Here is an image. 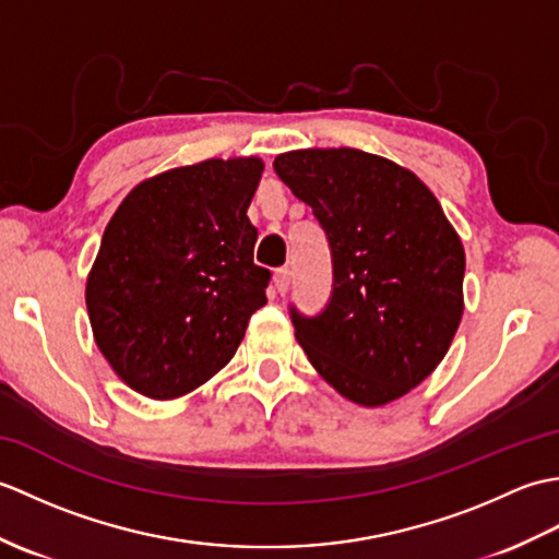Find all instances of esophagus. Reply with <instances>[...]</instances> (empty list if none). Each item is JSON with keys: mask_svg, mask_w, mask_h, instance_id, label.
I'll use <instances>...</instances> for the list:
<instances>
[{"mask_svg": "<svg viewBox=\"0 0 559 559\" xmlns=\"http://www.w3.org/2000/svg\"><path fill=\"white\" fill-rule=\"evenodd\" d=\"M273 286H276V290L281 295H286L288 288H290V271L288 269H278L276 273H273Z\"/></svg>", "mask_w": 559, "mask_h": 559, "instance_id": "obj_1", "label": "esophagus"}]
</instances>
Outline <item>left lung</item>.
<instances>
[{
	"mask_svg": "<svg viewBox=\"0 0 559 559\" xmlns=\"http://www.w3.org/2000/svg\"><path fill=\"white\" fill-rule=\"evenodd\" d=\"M312 206L334 257V295L295 338L343 399L379 408L430 377L463 317L466 252L418 175L360 148H298L273 160Z\"/></svg>",
	"mask_w": 559,
	"mask_h": 559,
	"instance_id": "left-lung-1",
	"label": "left lung"
}]
</instances>
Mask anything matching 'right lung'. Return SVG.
I'll return each instance as SVG.
<instances>
[{
	"instance_id": "right-lung-1",
	"label": "right lung",
	"mask_w": 559,
	"mask_h": 559,
	"mask_svg": "<svg viewBox=\"0 0 559 559\" xmlns=\"http://www.w3.org/2000/svg\"><path fill=\"white\" fill-rule=\"evenodd\" d=\"M264 160L209 158L146 177L105 225L86 278L93 338L136 394L173 401L218 374L266 305L247 209Z\"/></svg>"
}]
</instances>
